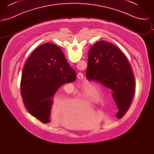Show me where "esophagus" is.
<instances>
[{"label":"esophagus","instance_id":"obj_1","mask_svg":"<svg viewBox=\"0 0 154 154\" xmlns=\"http://www.w3.org/2000/svg\"><path fill=\"white\" fill-rule=\"evenodd\" d=\"M77 77L80 79V80H82L84 79V75L83 74L81 73H79L77 75Z\"/></svg>","mask_w":154,"mask_h":154}]
</instances>
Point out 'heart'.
<instances>
[{
	"instance_id": "1",
	"label": "heart",
	"mask_w": 154,
	"mask_h": 154,
	"mask_svg": "<svg viewBox=\"0 0 154 154\" xmlns=\"http://www.w3.org/2000/svg\"><path fill=\"white\" fill-rule=\"evenodd\" d=\"M100 92L95 85L88 84L83 88V97L87 102L96 103L100 101Z\"/></svg>"
}]
</instances>
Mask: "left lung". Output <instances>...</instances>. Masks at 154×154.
I'll return each mask as SVG.
<instances>
[{"mask_svg":"<svg viewBox=\"0 0 154 154\" xmlns=\"http://www.w3.org/2000/svg\"><path fill=\"white\" fill-rule=\"evenodd\" d=\"M86 77L112 91L118 109L117 117H123L130 107L135 87L134 75L124 54L114 44L97 42L88 53Z\"/></svg>","mask_w":154,"mask_h":154,"instance_id":"1","label":"left lung"}]
</instances>
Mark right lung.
Wrapping results in <instances>:
<instances>
[{"instance_id":"1","label":"right lung","mask_w":154,"mask_h":154,"mask_svg":"<svg viewBox=\"0 0 154 154\" xmlns=\"http://www.w3.org/2000/svg\"><path fill=\"white\" fill-rule=\"evenodd\" d=\"M58 45L45 43L38 47L26 61L22 74L21 92L30 114L44 124L50 122L52 99L63 84L76 80Z\"/></svg>"}]
</instances>
